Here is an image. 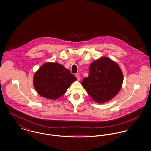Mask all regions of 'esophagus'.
Returning <instances> with one entry per match:
<instances>
[{"instance_id":"esophagus-1","label":"esophagus","mask_w":151,"mask_h":151,"mask_svg":"<svg viewBox=\"0 0 151 151\" xmlns=\"http://www.w3.org/2000/svg\"><path fill=\"white\" fill-rule=\"evenodd\" d=\"M75 76H76V78H77V79H78V80H80V77L79 76V75H78V74H76Z\"/></svg>"}]
</instances>
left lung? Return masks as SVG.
Returning <instances> with one entry per match:
<instances>
[{"instance_id": "1", "label": "left lung", "mask_w": 151, "mask_h": 151, "mask_svg": "<svg viewBox=\"0 0 151 151\" xmlns=\"http://www.w3.org/2000/svg\"><path fill=\"white\" fill-rule=\"evenodd\" d=\"M123 76L120 67L106 57H102L90 65L88 77L81 84L95 102L104 103L112 99L122 87Z\"/></svg>"}]
</instances>
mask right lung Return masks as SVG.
Instances as JSON below:
<instances>
[{
    "label": "right lung",
    "instance_id": "right-lung-1",
    "mask_svg": "<svg viewBox=\"0 0 151 151\" xmlns=\"http://www.w3.org/2000/svg\"><path fill=\"white\" fill-rule=\"evenodd\" d=\"M76 79L63 65L48 62L35 73L33 84L40 95L48 99L56 100L65 93Z\"/></svg>",
    "mask_w": 151,
    "mask_h": 151
}]
</instances>
